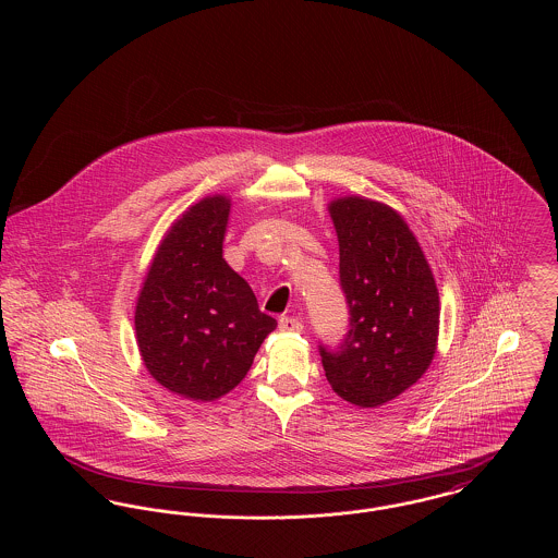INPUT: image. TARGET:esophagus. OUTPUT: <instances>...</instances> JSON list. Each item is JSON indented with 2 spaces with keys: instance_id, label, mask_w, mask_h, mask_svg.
Returning <instances> with one entry per match:
<instances>
[{
  "instance_id": "esophagus-1",
  "label": "esophagus",
  "mask_w": 558,
  "mask_h": 558,
  "mask_svg": "<svg viewBox=\"0 0 558 558\" xmlns=\"http://www.w3.org/2000/svg\"><path fill=\"white\" fill-rule=\"evenodd\" d=\"M278 326H280L282 332H301L303 330L301 319L291 318V316H282L280 322H278Z\"/></svg>"
}]
</instances>
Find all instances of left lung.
Wrapping results in <instances>:
<instances>
[{
  "label": "left lung",
  "mask_w": 558,
  "mask_h": 558,
  "mask_svg": "<svg viewBox=\"0 0 558 558\" xmlns=\"http://www.w3.org/2000/svg\"><path fill=\"white\" fill-rule=\"evenodd\" d=\"M328 211L339 236L349 330L341 345H319L322 366L337 396L376 408L428 368L439 335V292L398 211L362 196L337 198Z\"/></svg>",
  "instance_id": "left-lung-1"
}]
</instances>
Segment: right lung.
Segmentation results:
<instances>
[{"label":"right lung","mask_w":558,"mask_h":558,"mask_svg":"<svg viewBox=\"0 0 558 558\" xmlns=\"http://www.w3.org/2000/svg\"><path fill=\"white\" fill-rule=\"evenodd\" d=\"M230 198L192 205L165 234L135 305L144 366L165 389L194 401L232 391L276 319L223 259Z\"/></svg>","instance_id":"obj_1"}]
</instances>
